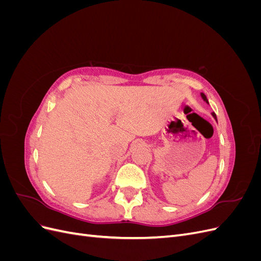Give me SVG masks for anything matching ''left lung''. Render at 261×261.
I'll return each mask as SVG.
<instances>
[{"label":"left lung","instance_id":"left-lung-1","mask_svg":"<svg viewBox=\"0 0 261 261\" xmlns=\"http://www.w3.org/2000/svg\"><path fill=\"white\" fill-rule=\"evenodd\" d=\"M200 94H201V98H202V99H203L204 101H206V102H207V103H209V102H208V99H207V97H206V96H204V93H202V92H201ZM212 116H213V117H215V118H216V121H217V115H216L215 113H212Z\"/></svg>","mask_w":261,"mask_h":261}]
</instances>
